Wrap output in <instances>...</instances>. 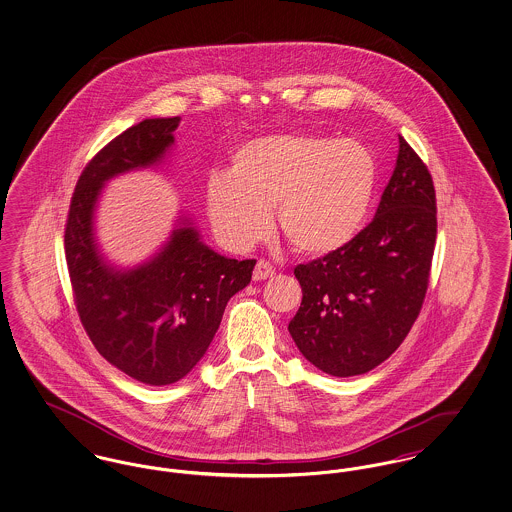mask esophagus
Returning <instances> with one entry per match:
<instances>
[{"label":"esophagus","mask_w":512,"mask_h":512,"mask_svg":"<svg viewBox=\"0 0 512 512\" xmlns=\"http://www.w3.org/2000/svg\"><path fill=\"white\" fill-rule=\"evenodd\" d=\"M272 274H274V267L267 263L265 259H259L257 265H255V270H253V280H267Z\"/></svg>","instance_id":"esophagus-1"}]
</instances>
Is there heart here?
<instances>
[{
    "instance_id": "1",
    "label": "heart",
    "mask_w": 512,
    "mask_h": 512,
    "mask_svg": "<svg viewBox=\"0 0 512 512\" xmlns=\"http://www.w3.org/2000/svg\"><path fill=\"white\" fill-rule=\"evenodd\" d=\"M378 184V161L357 140L278 134L251 140L232 155L230 172L207 182V211L220 240L245 249L265 238L270 211L293 251L328 257L365 224Z\"/></svg>"
}]
</instances>
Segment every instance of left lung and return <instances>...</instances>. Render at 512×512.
Listing matches in <instances>:
<instances>
[{"label": "left lung", "mask_w": 512, "mask_h": 512, "mask_svg": "<svg viewBox=\"0 0 512 512\" xmlns=\"http://www.w3.org/2000/svg\"><path fill=\"white\" fill-rule=\"evenodd\" d=\"M434 180L399 136L376 217L338 253L293 268L301 307L288 330L303 357L332 376L384 363L420 315L438 236Z\"/></svg>", "instance_id": "obj_1"}]
</instances>
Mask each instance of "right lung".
<instances>
[{
    "instance_id": "right-lung-1",
    "label": "right lung",
    "mask_w": 512,
    "mask_h": 512,
    "mask_svg": "<svg viewBox=\"0 0 512 512\" xmlns=\"http://www.w3.org/2000/svg\"><path fill=\"white\" fill-rule=\"evenodd\" d=\"M180 119L130 126L80 174L65 224V257L74 305L99 355L130 378L167 386L184 378L219 330L228 299L251 282L255 259H226L201 244L194 228L172 232L149 263L109 268L99 257L92 217L105 180L157 163Z\"/></svg>"
}]
</instances>
